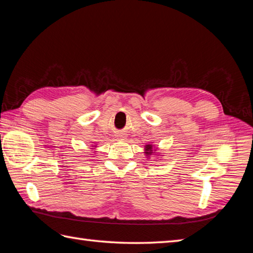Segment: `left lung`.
Here are the masks:
<instances>
[{"instance_id":"1","label":"left lung","mask_w":253,"mask_h":253,"mask_svg":"<svg viewBox=\"0 0 253 253\" xmlns=\"http://www.w3.org/2000/svg\"><path fill=\"white\" fill-rule=\"evenodd\" d=\"M153 144H147L146 146V148H144V151H146V154L148 155H151L152 153H153Z\"/></svg>"}]
</instances>
